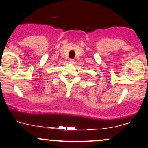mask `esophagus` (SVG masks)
Returning a JSON list of instances; mask_svg holds the SVG:
<instances>
[{"label": "esophagus", "instance_id": "34e87169", "mask_svg": "<svg viewBox=\"0 0 148 148\" xmlns=\"http://www.w3.org/2000/svg\"><path fill=\"white\" fill-rule=\"evenodd\" d=\"M75 61H74V59H69V63L70 64H74V63H75Z\"/></svg>", "mask_w": 148, "mask_h": 148}]
</instances>
